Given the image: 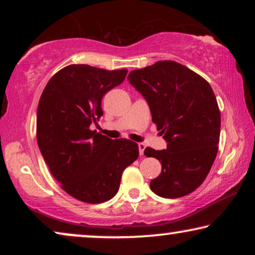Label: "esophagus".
Wrapping results in <instances>:
<instances>
[{"label": "esophagus", "mask_w": 255, "mask_h": 255, "mask_svg": "<svg viewBox=\"0 0 255 255\" xmlns=\"http://www.w3.org/2000/svg\"><path fill=\"white\" fill-rule=\"evenodd\" d=\"M137 147H139V153H140V156H142V154H144L145 148H146L145 144H142V142H139V144H137Z\"/></svg>", "instance_id": "esophagus-1"}]
</instances>
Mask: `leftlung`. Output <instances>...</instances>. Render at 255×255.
<instances>
[{"mask_svg":"<svg viewBox=\"0 0 255 255\" xmlns=\"http://www.w3.org/2000/svg\"><path fill=\"white\" fill-rule=\"evenodd\" d=\"M128 81L144 97L166 150L147 147L146 157L162 163L152 192L162 198L184 197L209 174L218 151L221 113L205 79L175 61H158L131 71Z\"/></svg>","mask_w":255,"mask_h":255,"instance_id":"left-lung-1","label":"left lung"}]
</instances>
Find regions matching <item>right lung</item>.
<instances>
[{"instance_id":"obj_1","label":"right lung","mask_w":255,"mask_h":255,"mask_svg":"<svg viewBox=\"0 0 255 255\" xmlns=\"http://www.w3.org/2000/svg\"><path fill=\"white\" fill-rule=\"evenodd\" d=\"M126 75V69L72 64L49 80L38 103L37 142L42 156L64 191L84 203L115 197L122 172L139 156L135 142L90 129L103 115L102 98Z\"/></svg>"}]
</instances>
